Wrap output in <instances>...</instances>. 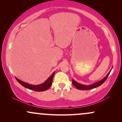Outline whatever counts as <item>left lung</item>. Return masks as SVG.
I'll list each match as a JSON object with an SVG mask.
<instances>
[{
    "instance_id": "1",
    "label": "left lung",
    "mask_w": 122,
    "mask_h": 122,
    "mask_svg": "<svg viewBox=\"0 0 122 122\" xmlns=\"http://www.w3.org/2000/svg\"><path fill=\"white\" fill-rule=\"evenodd\" d=\"M112 69H111V71L108 72V73L107 74V76L103 79L99 81L95 82V83L92 84H90V85H83L81 84H80L79 82H77L76 81L72 79V83L73 85H75V87L76 88H77L78 89H80V90H89V89H93V88L97 87V86H99L100 85H101L102 84H103L105 82V81L106 80V79H107L108 76L109 75H110L111 71Z\"/></svg>"
}]
</instances>
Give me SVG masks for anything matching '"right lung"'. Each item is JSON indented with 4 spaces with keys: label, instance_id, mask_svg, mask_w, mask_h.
I'll list each match as a JSON object with an SVG mask.
<instances>
[{
    "label": "right lung",
    "instance_id": "1",
    "mask_svg": "<svg viewBox=\"0 0 122 122\" xmlns=\"http://www.w3.org/2000/svg\"><path fill=\"white\" fill-rule=\"evenodd\" d=\"M54 73H55V72H53L52 75L50 76L43 83L39 85H31L30 84L27 83V82L22 81L20 80L17 79L16 77H15V79H16V80L18 81V82L19 84H20L22 86L27 88V89H31V90L34 91L36 92H42L45 91H46L47 89H48L51 86V84H52V81Z\"/></svg>",
    "mask_w": 122,
    "mask_h": 122
}]
</instances>
